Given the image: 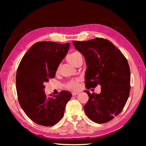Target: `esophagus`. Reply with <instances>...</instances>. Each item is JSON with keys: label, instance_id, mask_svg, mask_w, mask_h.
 Listing matches in <instances>:
<instances>
[{"label": "esophagus", "instance_id": "1", "mask_svg": "<svg viewBox=\"0 0 146 146\" xmlns=\"http://www.w3.org/2000/svg\"><path fill=\"white\" fill-rule=\"evenodd\" d=\"M78 93H79V92H72V95L74 96L77 95Z\"/></svg>", "mask_w": 146, "mask_h": 146}]
</instances>
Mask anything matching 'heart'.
<instances>
[{
	"label": "heart",
	"mask_w": 146,
	"mask_h": 146,
	"mask_svg": "<svg viewBox=\"0 0 146 146\" xmlns=\"http://www.w3.org/2000/svg\"><path fill=\"white\" fill-rule=\"evenodd\" d=\"M81 58V55L77 52H72L67 56V60L68 62L72 65L76 66V67ZM59 71L60 67H58L56 69V73L58 74ZM79 82H80V80L78 79H71L66 83V88L70 91H76L79 88Z\"/></svg>",
	"instance_id": "1"
}]
</instances>
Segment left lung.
<instances>
[{"label": "left lung", "instance_id": "left-lung-1", "mask_svg": "<svg viewBox=\"0 0 146 146\" xmlns=\"http://www.w3.org/2000/svg\"><path fill=\"white\" fill-rule=\"evenodd\" d=\"M72 42L86 60V89L101 86L100 94L85 91L89 96L84 106L85 112L94 122H108L121 112L129 98L130 70L128 61L111 42L102 38Z\"/></svg>", "mask_w": 146, "mask_h": 146}]
</instances>
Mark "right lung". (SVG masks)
<instances>
[{"label":"right lung","mask_w":146,"mask_h":146,"mask_svg":"<svg viewBox=\"0 0 146 146\" xmlns=\"http://www.w3.org/2000/svg\"><path fill=\"white\" fill-rule=\"evenodd\" d=\"M69 42L35 43L22 58L16 72V91L19 104L27 116L39 125L53 126L63 117L72 97L67 91L47 98L46 82L55 77L56 70L67 54Z\"/></svg>","instance_id":"obj_1"}]
</instances>
